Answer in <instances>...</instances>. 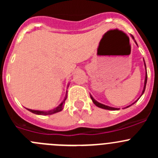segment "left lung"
<instances>
[{"label": "left lung", "instance_id": "1", "mask_svg": "<svg viewBox=\"0 0 158 158\" xmlns=\"http://www.w3.org/2000/svg\"><path fill=\"white\" fill-rule=\"evenodd\" d=\"M131 37H132V39L134 40V41H135V44H136V45H138V44H137V42L136 41H135V37H134L133 36H132V35H131ZM144 67H145V70H146V73H145V79H144V88H143V91H142V93H141V95H143V94H144V90H145V87H146V84H147V79H148V75H147V69H146V64H145V62H144ZM140 96V97H141ZM140 97L139 98H138V99L136 100V101L134 103H132L131 105H130V106H127V107H125V109H126V108H128V107H130V106H131L133 104H135V102H137V101H138V99H139L140 98ZM90 98H92V102H93V103L95 105V106H97V107H98V108H101V109H107V110H112V111H115V110H119V109H118V108H114V107H110V106H106V105H104V104H102V103H100V102H97L96 100L95 99V98H93V97L92 96V95H91L90 94Z\"/></svg>", "mask_w": 158, "mask_h": 158}]
</instances>
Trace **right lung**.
Returning a JSON list of instances; mask_svg holds the SVG:
<instances>
[{
    "label": "right lung",
    "mask_w": 158,
    "mask_h": 158,
    "mask_svg": "<svg viewBox=\"0 0 158 158\" xmlns=\"http://www.w3.org/2000/svg\"><path fill=\"white\" fill-rule=\"evenodd\" d=\"M69 83L68 84L67 87H69ZM66 98H67V92H66V95H65V98L63 100L61 103L57 107H56L55 109H51V110H48V111H40V110H32L30 109H27L28 111H30V112L33 113V114H40V115H49V114H55V113L57 112H60L63 109V104L65 103V101H66Z\"/></svg>",
    "instance_id": "right-lung-1"
}]
</instances>
